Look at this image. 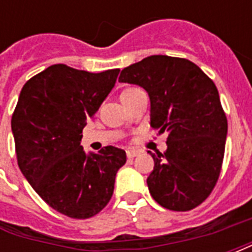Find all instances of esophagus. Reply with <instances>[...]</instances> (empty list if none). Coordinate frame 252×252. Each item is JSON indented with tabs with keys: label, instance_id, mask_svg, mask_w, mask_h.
Listing matches in <instances>:
<instances>
[{
	"label": "esophagus",
	"instance_id": "esophagus-1",
	"mask_svg": "<svg viewBox=\"0 0 252 252\" xmlns=\"http://www.w3.org/2000/svg\"><path fill=\"white\" fill-rule=\"evenodd\" d=\"M137 151H135V150H128V151H126V157H128V158H135V157H137Z\"/></svg>",
	"mask_w": 252,
	"mask_h": 252
}]
</instances>
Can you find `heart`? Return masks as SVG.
I'll return each mask as SVG.
<instances>
[{
    "label": "heart",
    "mask_w": 252,
    "mask_h": 252,
    "mask_svg": "<svg viewBox=\"0 0 252 252\" xmlns=\"http://www.w3.org/2000/svg\"><path fill=\"white\" fill-rule=\"evenodd\" d=\"M131 90H133V89H126V92H124V93H126V92H131Z\"/></svg>",
    "instance_id": "1"
}]
</instances>
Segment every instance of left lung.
<instances>
[{"label":"left lung","instance_id":"8db88e82","mask_svg":"<svg viewBox=\"0 0 252 252\" xmlns=\"http://www.w3.org/2000/svg\"><path fill=\"white\" fill-rule=\"evenodd\" d=\"M119 82L142 86L151 126L167 132V150L153 154L147 185L166 209L186 212L208 198L221 171L228 123L216 85L184 58L151 55L126 67Z\"/></svg>","mask_w":252,"mask_h":252}]
</instances>
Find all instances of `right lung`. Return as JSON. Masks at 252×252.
<instances>
[{"instance_id": "right-lung-1", "label": "right lung", "mask_w": 252, "mask_h": 252, "mask_svg": "<svg viewBox=\"0 0 252 252\" xmlns=\"http://www.w3.org/2000/svg\"><path fill=\"white\" fill-rule=\"evenodd\" d=\"M119 71L52 64L27 81L12 116L21 173L52 209L71 219H89L108 205L116 173L126 162L121 148L86 154L81 146L82 129Z\"/></svg>"}]
</instances>
